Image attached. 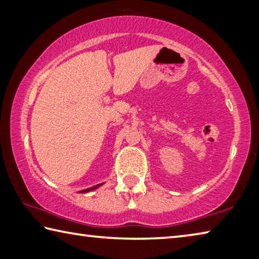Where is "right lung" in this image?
I'll return each instance as SVG.
<instances>
[{"label": "right lung", "mask_w": 259, "mask_h": 259, "mask_svg": "<svg viewBox=\"0 0 259 259\" xmlns=\"http://www.w3.org/2000/svg\"><path fill=\"white\" fill-rule=\"evenodd\" d=\"M100 185H101V184H98V185H95V187H92V188H90V189L83 190V191H80V192H89V191H91V190H94V189H97L98 187H100Z\"/></svg>", "instance_id": "right-lung-1"}]
</instances>
